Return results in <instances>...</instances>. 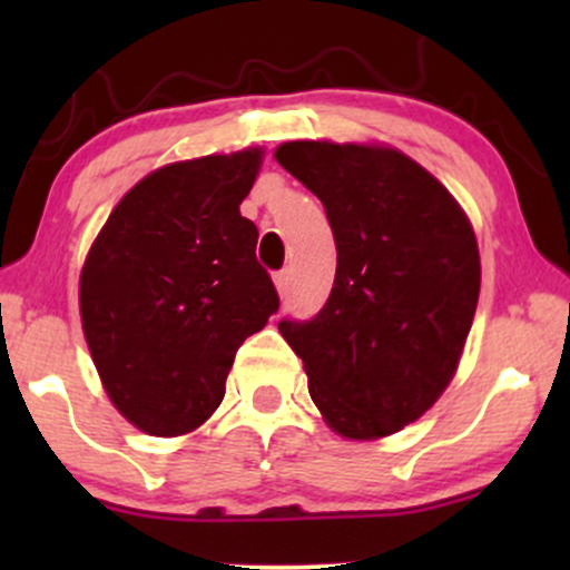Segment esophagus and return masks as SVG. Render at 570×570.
<instances>
[{"label":"esophagus","mask_w":570,"mask_h":570,"mask_svg":"<svg viewBox=\"0 0 570 570\" xmlns=\"http://www.w3.org/2000/svg\"><path fill=\"white\" fill-rule=\"evenodd\" d=\"M273 281H276V289L281 297H284L286 289H289V271H278L276 276H273Z\"/></svg>","instance_id":"1"}]
</instances>
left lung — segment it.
I'll use <instances>...</instances> for the list:
<instances>
[{"label":"left lung","instance_id":"obj_1","mask_svg":"<svg viewBox=\"0 0 570 570\" xmlns=\"http://www.w3.org/2000/svg\"><path fill=\"white\" fill-rule=\"evenodd\" d=\"M276 160L324 203L337 246L330 299L281 318L324 421L377 440L417 421L461 362L480 297V248L426 168L375 144L286 141Z\"/></svg>","mask_w":570,"mask_h":570}]
</instances>
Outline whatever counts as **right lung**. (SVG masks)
I'll list each match as a JSON object with an SVG mask.
<instances>
[{
    "label": "right lung",
    "instance_id": "right-lung-1",
    "mask_svg": "<svg viewBox=\"0 0 570 570\" xmlns=\"http://www.w3.org/2000/svg\"><path fill=\"white\" fill-rule=\"evenodd\" d=\"M259 163L254 147L144 176L85 257V340L112 404L144 434L208 421L235 351L278 311L257 227L238 208Z\"/></svg>",
    "mask_w": 570,
    "mask_h": 570
}]
</instances>
